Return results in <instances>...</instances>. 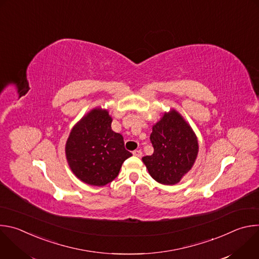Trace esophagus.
Wrapping results in <instances>:
<instances>
[{
  "label": "esophagus",
  "instance_id": "34e87169",
  "mask_svg": "<svg viewBox=\"0 0 259 259\" xmlns=\"http://www.w3.org/2000/svg\"><path fill=\"white\" fill-rule=\"evenodd\" d=\"M133 156L140 158V157L142 156V152H141L140 150H136V151H134V152H133Z\"/></svg>",
  "mask_w": 259,
  "mask_h": 259
}]
</instances>
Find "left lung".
<instances>
[{
    "mask_svg": "<svg viewBox=\"0 0 259 259\" xmlns=\"http://www.w3.org/2000/svg\"><path fill=\"white\" fill-rule=\"evenodd\" d=\"M154 154L142 158L151 176L162 184H175L193 167L198 139L182 117L171 110L153 127L150 136Z\"/></svg>",
    "mask_w": 259,
    "mask_h": 259,
    "instance_id": "obj_1",
    "label": "left lung"
}]
</instances>
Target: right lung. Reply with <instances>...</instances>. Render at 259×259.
Instances as JSON below:
<instances>
[{"label":"right lung","instance_id":"obj_1","mask_svg":"<svg viewBox=\"0 0 259 259\" xmlns=\"http://www.w3.org/2000/svg\"><path fill=\"white\" fill-rule=\"evenodd\" d=\"M107 110L95 108L72 128L65 145L71 171L83 182L103 187L119 174L122 164L132 156L123 136L112 130Z\"/></svg>","mask_w":259,"mask_h":259}]
</instances>
